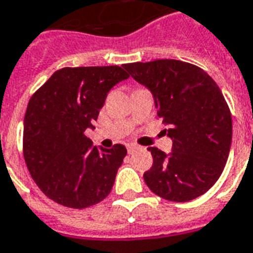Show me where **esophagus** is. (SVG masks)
<instances>
[{"label":"esophagus","mask_w":253,"mask_h":253,"mask_svg":"<svg viewBox=\"0 0 253 253\" xmlns=\"http://www.w3.org/2000/svg\"><path fill=\"white\" fill-rule=\"evenodd\" d=\"M126 149H128V153H133L136 149H138V147L136 144H128V145H126Z\"/></svg>","instance_id":"1"}]
</instances>
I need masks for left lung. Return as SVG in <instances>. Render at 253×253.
I'll return each mask as SVG.
<instances>
[{
  "label": "left lung",
  "mask_w": 253,
  "mask_h": 253,
  "mask_svg": "<svg viewBox=\"0 0 253 253\" xmlns=\"http://www.w3.org/2000/svg\"><path fill=\"white\" fill-rule=\"evenodd\" d=\"M124 68L151 90L173 141L169 155L148 148L153 157L144 173L149 189L177 203L204 195L223 173L232 142V116L217 84L201 68L178 60Z\"/></svg>",
  "instance_id": "8db88e82"
}]
</instances>
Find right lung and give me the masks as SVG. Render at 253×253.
Instances as JSON below:
<instances>
[{
	"instance_id": "1",
	"label": "right lung",
	"mask_w": 253,
	"mask_h": 253,
	"mask_svg": "<svg viewBox=\"0 0 253 253\" xmlns=\"http://www.w3.org/2000/svg\"><path fill=\"white\" fill-rule=\"evenodd\" d=\"M129 75L121 66L62 68L30 97L24 119V159L50 200L86 208L105 199L126 148L93 147V128L108 92Z\"/></svg>"
}]
</instances>
